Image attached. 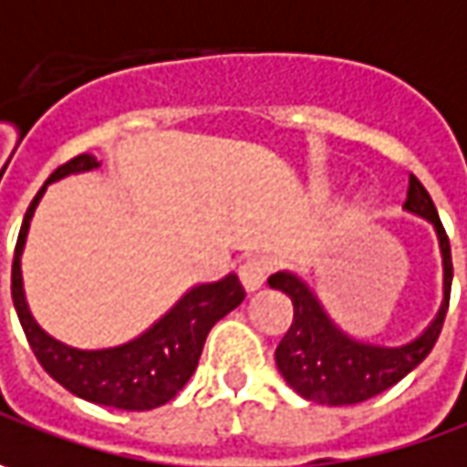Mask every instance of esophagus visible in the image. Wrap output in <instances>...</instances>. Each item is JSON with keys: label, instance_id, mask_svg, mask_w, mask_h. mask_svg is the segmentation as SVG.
<instances>
[{"label": "esophagus", "instance_id": "obj_1", "mask_svg": "<svg viewBox=\"0 0 467 467\" xmlns=\"http://www.w3.org/2000/svg\"><path fill=\"white\" fill-rule=\"evenodd\" d=\"M266 274H269V266H266V261H261V258H251V261H245V264L237 269L240 285H243L245 293L261 290V285L266 282Z\"/></svg>", "mask_w": 467, "mask_h": 467}]
</instances>
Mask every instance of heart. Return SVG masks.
Returning a JSON list of instances; mask_svg holds the SVG:
<instances>
[{
  "mask_svg": "<svg viewBox=\"0 0 467 467\" xmlns=\"http://www.w3.org/2000/svg\"><path fill=\"white\" fill-rule=\"evenodd\" d=\"M311 188H314L316 195H329L337 188V177H332V174H318L314 182H311ZM366 206H368L366 198H358L355 201V212H366Z\"/></svg>",
  "mask_w": 467,
  "mask_h": 467,
  "instance_id": "b5f03b06",
  "label": "heart"
}]
</instances>
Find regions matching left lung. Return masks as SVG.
<instances>
[{
	"label": "left lung",
	"instance_id": "left-lung-1",
	"mask_svg": "<svg viewBox=\"0 0 467 467\" xmlns=\"http://www.w3.org/2000/svg\"><path fill=\"white\" fill-rule=\"evenodd\" d=\"M408 213L429 222L434 227L439 255H441V303L429 321V327L402 345H376L348 335L321 297L297 272H276L269 276V287L285 293L293 300V324L282 342L276 345V368L297 395L318 405H355L368 397L389 389L400 379L410 374L423 358L431 353L436 337L441 332L450 287H452V255L450 240L439 222L431 195L410 174L405 206Z\"/></svg>",
	"mask_w": 467,
	"mask_h": 467
}]
</instances>
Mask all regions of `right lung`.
Instances as JSON below:
<instances>
[{
    "mask_svg": "<svg viewBox=\"0 0 467 467\" xmlns=\"http://www.w3.org/2000/svg\"><path fill=\"white\" fill-rule=\"evenodd\" d=\"M99 167L101 164L96 156L80 153L62 164L36 193L17 234L12 261V303L38 363L67 392L107 408L151 410L170 402L188 384L198 366L206 335L222 316L243 303L245 293L233 272L216 282H198L180 295L172 308L159 316L149 329L112 348H72L41 329V324L33 318L23 287V251L31 233L33 213L51 182H59L70 174L93 172Z\"/></svg>",
    "mask_w": 467,
    "mask_h": 467,
    "instance_id": "add662e5",
    "label": "right lung"
}]
</instances>
